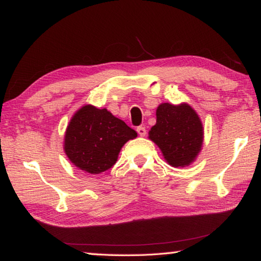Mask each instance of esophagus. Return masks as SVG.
<instances>
[{
    "instance_id": "obj_1",
    "label": "esophagus",
    "mask_w": 261,
    "mask_h": 261,
    "mask_svg": "<svg viewBox=\"0 0 261 261\" xmlns=\"http://www.w3.org/2000/svg\"><path fill=\"white\" fill-rule=\"evenodd\" d=\"M137 132H138V135L140 137L146 136V129H145V126H139L138 129H137Z\"/></svg>"
}]
</instances>
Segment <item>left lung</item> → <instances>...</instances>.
I'll return each mask as SVG.
<instances>
[{"instance_id": "1", "label": "left lung", "mask_w": 261, "mask_h": 261, "mask_svg": "<svg viewBox=\"0 0 261 261\" xmlns=\"http://www.w3.org/2000/svg\"><path fill=\"white\" fill-rule=\"evenodd\" d=\"M148 139L160 148L168 165L184 168L192 165L201 152L204 126L189 103H161L156 108V123L148 131Z\"/></svg>"}]
</instances>
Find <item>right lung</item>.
Wrapping results in <instances>:
<instances>
[{
  "label": "right lung",
  "mask_w": 261,
  "mask_h": 261,
  "mask_svg": "<svg viewBox=\"0 0 261 261\" xmlns=\"http://www.w3.org/2000/svg\"><path fill=\"white\" fill-rule=\"evenodd\" d=\"M138 136L108 109L85 105L72 115L63 139L65 155L87 174L103 173L116 163L122 147Z\"/></svg>",
  "instance_id": "1"
}]
</instances>
